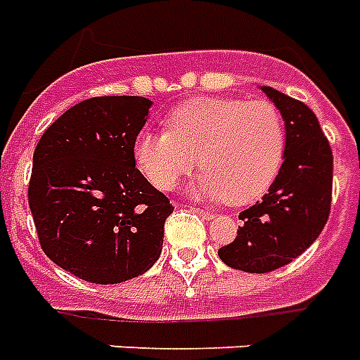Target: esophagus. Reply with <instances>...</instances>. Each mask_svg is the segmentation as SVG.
<instances>
[{"label": "esophagus", "instance_id": "34e87169", "mask_svg": "<svg viewBox=\"0 0 360 360\" xmlns=\"http://www.w3.org/2000/svg\"><path fill=\"white\" fill-rule=\"evenodd\" d=\"M191 210H193L195 214L200 215V217H202V219H206V221H212L215 217L214 212H208V210H200V208H191Z\"/></svg>", "mask_w": 360, "mask_h": 360}]
</instances>
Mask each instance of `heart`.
Masks as SVG:
<instances>
[{
	"label": "heart",
	"instance_id": "obj_1",
	"mask_svg": "<svg viewBox=\"0 0 360 360\" xmlns=\"http://www.w3.org/2000/svg\"><path fill=\"white\" fill-rule=\"evenodd\" d=\"M167 126L143 131L134 148L139 171L163 191L200 165L191 193L240 206L266 193L283 165L286 126L266 100L198 96L178 105Z\"/></svg>",
	"mask_w": 360,
	"mask_h": 360
}]
</instances>
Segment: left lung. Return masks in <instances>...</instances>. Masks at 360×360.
<instances>
[{
  "label": "left lung",
  "mask_w": 360,
  "mask_h": 360,
  "mask_svg": "<svg viewBox=\"0 0 360 360\" xmlns=\"http://www.w3.org/2000/svg\"><path fill=\"white\" fill-rule=\"evenodd\" d=\"M260 89L283 115L286 150L267 193L240 214L236 240L217 251L245 273L273 271L307 251L329 219L333 191V152L316 115L288 94Z\"/></svg>",
  "instance_id": "left-lung-1"
}]
</instances>
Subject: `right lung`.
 <instances>
[{
	"mask_svg": "<svg viewBox=\"0 0 360 360\" xmlns=\"http://www.w3.org/2000/svg\"><path fill=\"white\" fill-rule=\"evenodd\" d=\"M152 100L96 96L59 117L33 154L30 208L46 257L74 277L117 284L162 255L174 210L135 169V139Z\"/></svg>",
	"mask_w": 360,
	"mask_h": 360,
	"instance_id": "add662e5",
	"label": "right lung"
}]
</instances>
